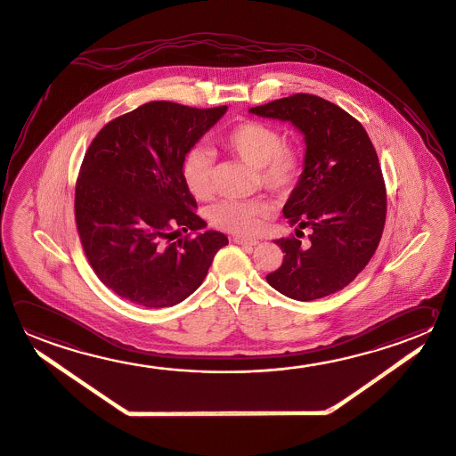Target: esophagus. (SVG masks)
<instances>
[{
	"label": "esophagus",
	"mask_w": 456,
	"mask_h": 456,
	"mask_svg": "<svg viewBox=\"0 0 456 456\" xmlns=\"http://www.w3.org/2000/svg\"><path fill=\"white\" fill-rule=\"evenodd\" d=\"M232 240H234L236 244H240V246H248V248H256L258 244L257 240H246V238H240V236L232 238Z\"/></svg>",
	"instance_id": "1"
}]
</instances>
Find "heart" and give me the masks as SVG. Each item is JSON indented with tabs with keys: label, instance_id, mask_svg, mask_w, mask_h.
<instances>
[{
	"label": "heart",
	"instance_id": "heart-1",
	"mask_svg": "<svg viewBox=\"0 0 456 456\" xmlns=\"http://www.w3.org/2000/svg\"><path fill=\"white\" fill-rule=\"evenodd\" d=\"M220 144L250 167L257 168L260 184L272 192H288L302 174V154L284 144V134L273 125L246 120L220 138ZM183 180L191 194L206 200L216 190L214 160L208 151L194 148L183 162ZM270 208L262 199L222 200L208 210L210 224L236 234H254L264 226Z\"/></svg>",
	"mask_w": 456,
	"mask_h": 456
}]
</instances>
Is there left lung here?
Here are the masks:
<instances>
[{
    "label": "left lung",
    "instance_id": "left-lung-1",
    "mask_svg": "<svg viewBox=\"0 0 456 456\" xmlns=\"http://www.w3.org/2000/svg\"><path fill=\"white\" fill-rule=\"evenodd\" d=\"M248 112L289 122L305 141L304 172L282 216L310 228V242L274 240L284 258L266 281L302 302L344 289L373 257L386 224L387 196L373 142L356 118L315 94L298 93Z\"/></svg>",
    "mask_w": 456,
    "mask_h": 456
}]
</instances>
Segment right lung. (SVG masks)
Listing matches in <instances>:
<instances>
[{
	"instance_id": "1",
	"label": "right lung",
	"mask_w": 456,
	"mask_h": 456,
	"mask_svg": "<svg viewBox=\"0 0 456 456\" xmlns=\"http://www.w3.org/2000/svg\"><path fill=\"white\" fill-rule=\"evenodd\" d=\"M152 101L109 122L93 140L75 186V222L102 284L146 308L174 306L204 281L224 232L192 210L183 180L191 148L224 116ZM191 237L174 241L181 232Z\"/></svg>"
}]
</instances>
